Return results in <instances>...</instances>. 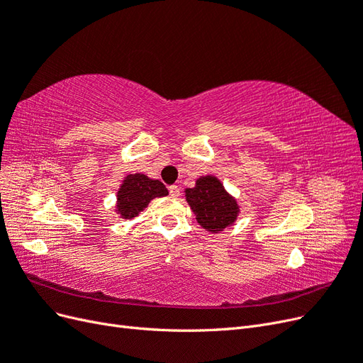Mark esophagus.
<instances>
[{
    "instance_id": "esophagus-1",
    "label": "esophagus",
    "mask_w": 363,
    "mask_h": 363,
    "mask_svg": "<svg viewBox=\"0 0 363 363\" xmlns=\"http://www.w3.org/2000/svg\"><path fill=\"white\" fill-rule=\"evenodd\" d=\"M169 194L174 196V199H177V196H180V188L177 184H172L169 186Z\"/></svg>"
}]
</instances>
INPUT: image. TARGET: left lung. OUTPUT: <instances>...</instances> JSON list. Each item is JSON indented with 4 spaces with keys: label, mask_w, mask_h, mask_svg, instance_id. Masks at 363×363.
<instances>
[{
    "label": "left lung",
    "mask_w": 363,
    "mask_h": 363,
    "mask_svg": "<svg viewBox=\"0 0 363 363\" xmlns=\"http://www.w3.org/2000/svg\"><path fill=\"white\" fill-rule=\"evenodd\" d=\"M184 196L196 223L213 235L232 227L240 213L238 200L225 191L223 182L212 174L196 179L194 188L184 189Z\"/></svg>",
    "instance_id": "8db88e82"
}]
</instances>
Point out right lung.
Returning a JSON list of instances; mask_svg holds the SVG:
<instances>
[{
  "label": "right lung",
  "instance_id": "right-lung-1",
  "mask_svg": "<svg viewBox=\"0 0 363 363\" xmlns=\"http://www.w3.org/2000/svg\"><path fill=\"white\" fill-rule=\"evenodd\" d=\"M168 194V189L160 180L150 179L142 172L127 174L116 192L115 212L123 219H133L144 212L151 200L167 196Z\"/></svg>",
  "mask_w": 363,
  "mask_h": 363
}]
</instances>
